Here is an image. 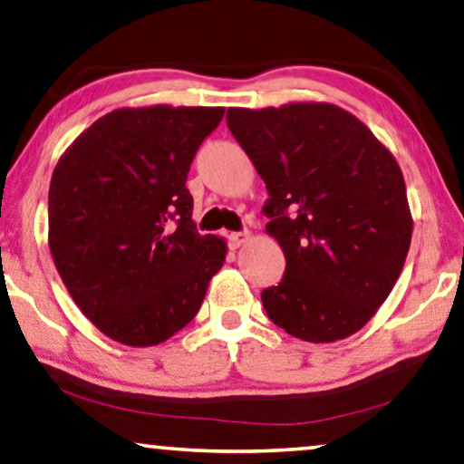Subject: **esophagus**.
<instances>
[{
  "mask_svg": "<svg viewBox=\"0 0 464 464\" xmlns=\"http://www.w3.org/2000/svg\"><path fill=\"white\" fill-rule=\"evenodd\" d=\"M229 241H231L233 247H239V246H244L246 241H250V233H247V231L231 233V235H229Z\"/></svg>",
  "mask_w": 464,
  "mask_h": 464,
  "instance_id": "esophagus-1",
  "label": "esophagus"
}]
</instances>
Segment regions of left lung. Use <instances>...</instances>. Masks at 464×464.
I'll return each mask as SVG.
<instances>
[{"label": "left lung", "instance_id": "8db88e82", "mask_svg": "<svg viewBox=\"0 0 464 464\" xmlns=\"http://www.w3.org/2000/svg\"><path fill=\"white\" fill-rule=\"evenodd\" d=\"M268 199L266 233L285 254L262 292L268 319L304 342L361 331L402 273L412 217L396 158L364 122L324 102L227 110Z\"/></svg>", "mask_w": 464, "mask_h": 464}]
</instances>
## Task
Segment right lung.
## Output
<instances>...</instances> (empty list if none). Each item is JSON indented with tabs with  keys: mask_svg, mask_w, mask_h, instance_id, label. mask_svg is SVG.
Masks as SVG:
<instances>
[{
	"mask_svg": "<svg viewBox=\"0 0 464 464\" xmlns=\"http://www.w3.org/2000/svg\"><path fill=\"white\" fill-rule=\"evenodd\" d=\"M225 108H119L55 164L50 252L81 313L110 340L148 348L193 321L227 244L199 235L185 188Z\"/></svg>",
	"mask_w": 464,
	"mask_h": 464,
	"instance_id": "right-lung-1",
	"label": "right lung"
}]
</instances>
